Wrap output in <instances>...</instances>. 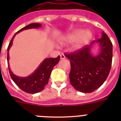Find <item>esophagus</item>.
Wrapping results in <instances>:
<instances>
[{"mask_svg": "<svg viewBox=\"0 0 121 121\" xmlns=\"http://www.w3.org/2000/svg\"><path fill=\"white\" fill-rule=\"evenodd\" d=\"M65 59V56L64 54H60V59Z\"/></svg>", "mask_w": 121, "mask_h": 121, "instance_id": "esophagus-1", "label": "esophagus"}]
</instances>
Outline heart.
I'll use <instances>...</instances> for the list:
<instances>
[{
    "mask_svg": "<svg viewBox=\"0 0 121 121\" xmlns=\"http://www.w3.org/2000/svg\"><path fill=\"white\" fill-rule=\"evenodd\" d=\"M91 38L92 33L90 31H84L79 29L67 35L62 40L61 43H67L74 42L73 48L74 50L79 51L87 45Z\"/></svg>",
    "mask_w": 121,
    "mask_h": 121,
    "instance_id": "b5f03b06",
    "label": "heart"
}]
</instances>
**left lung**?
Segmentation results:
<instances>
[{"mask_svg": "<svg viewBox=\"0 0 121 121\" xmlns=\"http://www.w3.org/2000/svg\"><path fill=\"white\" fill-rule=\"evenodd\" d=\"M96 43L99 44L100 51L93 56L91 48ZM65 55L70 60V84L77 91L88 93L99 88L107 79L112 67L113 45L103 31L100 39L82 50Z\"/></svg>", "mask_w": 121, "mask_h": 121, "instance_id": "obj_1", "label": "left lung"}]
</instances>
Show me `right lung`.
Masks as SVG:
<instances>
[{"label":"right lung","mask_w":121,"mask_h":121,"mask_svg":"<svg viewBox=\"0 0 121 121\" xmlns=\"http://www.w3.org/2000/svg\"><path fill=\"white\" fill-rule=\"evenodd\" d=\"M42 25L38 23H33L28 25L22 28L20 30L16 33L12 39L11 40L8 47V54H7V61H8V70L11 78L14 83L25 92L27 93L35 94L40 92L44 89V87L48 82L49 78L51 75V71L54 66L58 64L60 59V56H58L56 58H47L43 60V61L39 65L37 68L31 74L27 77H19L15 75L11 71L9 65V50L11 47L13 41L15 36L25 30L31 28H40Z\"/></svg>","instance_id":"right-lung-1"}]
</instances>
